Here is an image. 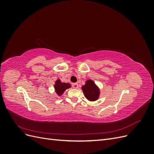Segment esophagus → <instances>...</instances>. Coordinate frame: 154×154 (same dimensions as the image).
Listing matches in <instances>:
<instances>
[{
  "mask_svg": "<svg viewBox=\"0 0 154 154\" xmlns=\"http://www.w3.org/2000/svg\"><path fill=\"white\" fill-rule=\"evenodd\" d=\"M72 86L74 88H78V84L77 83H72Z\"/></svg>",
  "mask_w": 154,
  "mask_h": 154,
  "instance_id": "obj_1",
  "label": "esophagus"
}]
</instances>
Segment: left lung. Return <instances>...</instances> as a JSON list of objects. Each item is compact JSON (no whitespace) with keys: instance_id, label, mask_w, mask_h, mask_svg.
I'll use <instances>...</instances> for the list:
<instances>
[{"instance_id":"1","label":"left lung","mask_w":154,"mask_h":154,"mask_svg":"<svg viewBox=\"0 0 154 154\" xmlns=\"http://www.w3.org/2000/svg\"><path fill=\"white\" fill-rule=\"evenodd\" d=\"M82 89L88 101H95L99 99L100 88L91 79H88L85 84L82 85Z\"/></svg>"}]
</instances>
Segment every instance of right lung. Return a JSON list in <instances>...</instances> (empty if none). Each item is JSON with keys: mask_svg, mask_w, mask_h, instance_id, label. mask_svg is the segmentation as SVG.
<instances>
[{"mask_svg": "<svg viewBox=\"0 0 154 154\" xmlns=\"http://www.w3.org/2000/svg\"><path fill=\"white\" fill-rule=\"evenodd\" d=\"M71 87V85L70 83L62 82L60 79H58V80H56L54 85L55 92L58 96H61L63 94L64 92L66 91V90Z\"/></svg>", "mask_w": 154, "mask_h": 154, "instance_id": "right-lung-1", "label": "right lung"}]
</instances>
